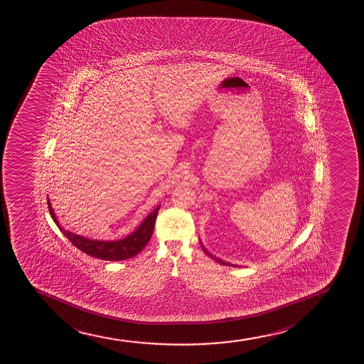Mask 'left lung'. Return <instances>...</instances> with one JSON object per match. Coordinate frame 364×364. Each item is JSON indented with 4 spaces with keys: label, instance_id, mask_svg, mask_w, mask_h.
Wrapping results in <instances>:
<instances>
[{
    "label": "left lung",
    "instance_id": "8db88e82",
    "mask_svg": "<svg viewBox=\"0 0 364 364\" xmlns=\"http://www.w3.org/2000/svg\"><path fill=\"white\" fill-rule=\"evenodd\" d=\"M200 245H202V242L200 241ZM202 250H203V252H205L208 257H212V259H214L215 262H219V264H221V265H228V266H235V267H238L237 265H233V264H230V262H225V260H221V259H219V257H214L213 254L209 253L208 250H205V247H203V245H202Z\"/></svg>",
    "mask_w": 364,
    "mask_h": 364
}]
</instances>
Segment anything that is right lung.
<instances>
[{
  "instance_id": "right-lung-1",
  "label": "right lung",
  "mask_w": 364,
  "mask_h": 364,
  "mask_svg": "<svg viewBox=\"0 0 364 364\" xmlns=\"http://www.w3.org/2000/svg\"><path fill=\"white\" fill-rule=\"evenodd\" d=\"M47 203H48V210L50 213V217L54 223L57 224L59 230L62 231L65 237L69 240L73 245L82 250L83 253L88 254L90 257H98L102 260H110V262H119V260H126L135 257L143 250L144 247L150 241L154 228H155L156 217L159 213V205L156 207L154 212L150 213L143 223L139 225V228L133 231L131 235L119 241H99V240H90L81 235L70 232L69 230H65L62 225L59 224L53 208L50 205V200L47 197Z\"/></svg>"
}]
</instances>
